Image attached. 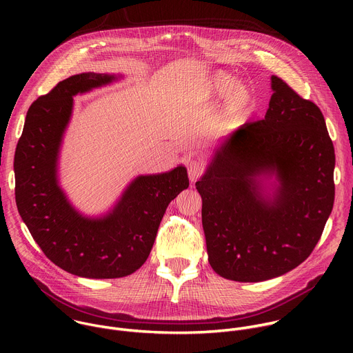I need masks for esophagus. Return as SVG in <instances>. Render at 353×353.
<instances>
[{"label": "esophagus", "instance_id": "1", "mask_svg": "<svg viewBox=\"0 0 353 353\" xmlns=\"http://www.w3.org/2000/svg\"><path fill=\"white\" fill-rule=\"evenodd\" d=\"M204 169H205V168H204L203 162H199V161H190V162L187 163V170H188V177H190V180H191V181H195L198 177L203 176Z\"/></svg>", "mask_w": 353, "mask_h": 353}]
</instances>
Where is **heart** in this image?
Returning <instances> with one entry per match:
<instances>
[{
	"label": "heart",
	"instance_id": "b5f03b06",
	"mask_svg": "<svg viewBox=\"0 0 353 353\" xmlns=\"http://www.w3.org/2000/svg\"><path fill=\"white\" fill-rule=\"evenodd\" d=\"M234 84L236 78L223 71L215 72L208 82V94L211 97L219 99L228 94L225 102V113L230 117L244 110L251 100V92L245 85H236L234 87Z\"/></svg>",
	"mask_w": 353,
	"mask_h": 353
}]
</instances>
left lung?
<instances>
[{"label": "left lung", "instance_id": "8db88e82", "mask_svg": "<svg viewBox=\"0 0 353 353\" xmlns=\"http://www.w3.org/2000/svg\"><path fill=\"white\" fill-rule=\"evenodd\" d=\"M265 117L232 131L195 183L203 198L208 261L221 276L260 282L303 263L334 205V145L324 116L285 81L271 77ZM276 173L272 199L256 177Z\"/></svg>", "mask_w": 353, "mask_h": 353}]
</instances>
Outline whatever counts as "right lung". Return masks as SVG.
Instances as JSON below:
<instances>
[{
    "label": "right lung",
    "mask_w": 353,
    "mask_h": 353,
    "mask_svg": "<svg viewBox=\"0 0 353 353\" xmlns=\"http://www.w3.org/2000/svg\"><path fill=\"white\" fill-rule=\"evenodd\" d=\"M114 75L83 72L59 82L28 110L15 150L19 215L44 256L82 278L109 279L135 272L152 250L170 201L188 187L183 166L137 177L103 218L78 214L57 183V159L72 112V96L106 85Z\"/></svg>",
    "instance_id": "right-lung-1"
}]
</instances>
